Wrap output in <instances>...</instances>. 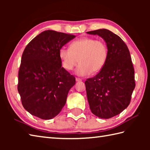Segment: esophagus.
Segmentation results:
<instances>
[{
    "mask_svg": "<svg viewBox=\"0 0 150 150\" xmlns=\"http://www.w3.org/2000/svg\"><path fill=\"white\" fill-rule=\"evenodd\" d=\"M75 80H76V81H77V82H80V81H82L81 79H79V78H76V79H75Z\"/></svg>",
    "mask_w": 150,
    "mask_h": 150,
    "instance_id": "esophagus-1",
    "label": "esophagus"
}]
</instances>
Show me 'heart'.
Masks as SVG:
<instances>
[{
	"label": "heart",
	"mask_w": 150,
	"mask_h": 150,
	"mask_svg": "<svg viewBox=\"0 0 150 150\" xmlns=\"http://www.w3.org/2000/svg\"><path fill=\"white\" fill-rule=\"evenodd\" d=\"M59 55L64 68L68 71L74 68L79 61L80 64L75 71L77 75L96 74L106 63L108 47L103 40L83 37L73 41L69 49L60 48Z\"/></svg>",
	"instance_id": "heart-1"
}]
</instances>
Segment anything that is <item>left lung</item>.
Masks as SVG:
<instances>
[{
    "instance_id": "8db88e82",
    "label": "left lung",
    "mask_w": 150,
    "mask_h": 150,
    "mask_svg": "<svg viewBox=\"0 0 150 150\" xmlns=\"http://www.w3.org/2000/svg\"><path fill=\"white\" fill-rule=\"evenodd\" d=\"M103 38L108 47L106 63L100 71L85 82L91 112L101 119H110L129 104L135 87L134 68L126 44L106 29L88 31Z\"/></svg>"
}]
</instances>
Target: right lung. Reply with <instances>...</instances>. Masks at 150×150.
I'll return each instance as SVG.
<instances>
[{"instance_id":"add662e5","label":"right lung","mask_w":150,"mask_h":150,"mask_svg":"<svg viewBox=\"0 0 150 150\" xmlns=\"http://www.w3.org/2000/svg\"><path fill=\"white\" fill-rule=\"evenodd\" d=\"M75 37L46 30L38 35L22 53L18 91L24 109L44 120L52 119L64 106L75 78L62 67L59 52Z\"/></svg>"}]
</instances>
